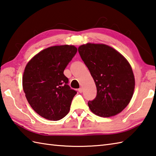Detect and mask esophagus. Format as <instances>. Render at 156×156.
<instances>
[{
  "instance_id": "34e87169",
  "label": "esophagus",
  "mask_w": 156,
  "mask_h": 156,
  "mask_svg": "<svg viewBox=\"0 0 156 156\" xmlns=\"http://www.w3.org/2000/svg\"><path fill=\"white\" fill-rule=\"evenodd\" d=\"M78 91H79V93H82V92H83V88H82V87H80V88H79V90H78Z\"/></svg>"
}]
</instances>
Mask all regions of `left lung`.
<instances>
[{
  "mask_svg": "<svg viewBox=\"0 0 156 156\" xmlns=\"http://www.w3.org/2000/svg\"><path fill=\"white\" fill-rule=\"evenodd\" d=\"M97 88V96L88 106L101 117L115 116L131 101L135 77L131 65L121 54L106 44L87 43L79 47Z\"/></svg>",
  "mask_w": 156,
  "mask_h": 156,
  "instance_id": "8db88e82",
  "label": "left lung"
}]
</instances>
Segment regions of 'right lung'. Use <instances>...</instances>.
Here are the masks:
<instances>
[{
  "label": "right lung",
  "mask_w": 156,
  "mask_h": 156,
  "mask_svg": "<svg viewBox=\"0 0 156 156\" xmlns=\"http://www.w3.org/2000/svg\"><path fill=\"white\" fill-rule=\"evenodd\" d=\"M77 51L71 45L49 47L25 66L22 80L25 97L35 112L44 119L58 120L69 112L77 91L70 87L63 73Z\"/></svg>",
  "instance_id": "1"
}]
</instances>
